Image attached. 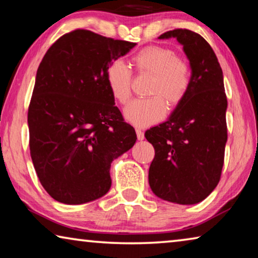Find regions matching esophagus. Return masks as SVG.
<instances>
[{
  "mask_svg": "<svg viewBox=\"0 0 258 258\" xmlns=\"http://www.w3.org/2000/svg\"><path fill=\"white\" fill-rule=\"evenodd\" d=\"M135 132H137V137L139 141H142V140H145V133L142 132L141 128H137L135 130Z\"/></svg>",
  "mask_w": 258,
  "mask_h": 258,
  "instance_id": "esophagus-1",
  "label": "esophagus"
}]
</instances>
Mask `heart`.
Returning a JSON list of instances; mask_svg holds the SVG:
<instances>
[{
	"label": "heart",
	"mask_w": 258,
	"mask_h": 258,
	"mask_svg": "<svg viewBox=\"0 0 258 258\" xmlns=\"http://www.w3.org/2000/svg\"><path fill=\"white\" fill-rule=\"evenodd\" d=\"M139 73L152 75L149 99H137L124 109L125 119L132 125L145 127L161 120L169 106H176L184 99L189 90L191 74L185 61L176 58L167 47L150 45L143 47L132 58ZM132 72L124 61L115 60L106 72V82L112 98L119 103H126L131 97Z\"/></svg>",
	"instance_id": "1"
}]
</instances>
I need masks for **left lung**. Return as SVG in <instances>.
<instances>
[{
	"label": "left lung",
	"instance_id": "left-lung-1",
	"mask_svg": "<svg viewBox=\"0 0 258 258\" xmlns=\"http://www.w3.org/2000/svg\"><path fill=\"white\" fill-rule=\"evenodd\" d=\"M172 37L189 60L190 86L168 119L145 134L155 148L149 184L166 202L195 205L220 181L228 140V100L223 72L207 41L189 29L169 30L158 38Z\"/></svg>",
	"mask_w": 258,
	"mask_h": 258
}]
</instances>
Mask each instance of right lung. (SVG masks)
Listing matches in <instances>:
<instances>
[{
	"instance_id": "obj_1",
	"label": "right lung",
	"mask_w": 258,
	"mask_h": 258,
	"mask_svg": "<svg viewBox=\"0 0 258 258\" xmlns=\"http://www.w3.org/2000/svg\"><path fill=\"white\" fill-rule=\"evenodd\" d=\"M135 45L76 29L42 59L28 109L29 149L41 184L56 202L101 198L111 186L112 160L137 141L106 82L109 64Z\"/></svg>"
}]
</instances>
